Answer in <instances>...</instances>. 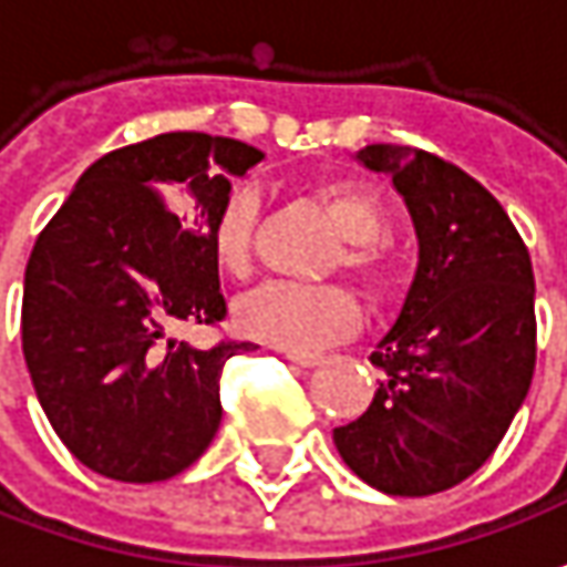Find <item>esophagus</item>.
<instances>
[{
	"mask_svg": "<svg viewBox=\"0 0 567 567\" xmlns=\"http://www.w3.org/2000/svg\"><path fill=\"white\" fill-rule=\"evenodd\" d=\"M287 360L299 365V369H316L321 357H316V353H287Z\"/></svg>",
	"mask_w": 567,
	"mask_h": 567,
	"instance_id": "esophagus-1",
	"label": "esophagus"
}]
</instances>
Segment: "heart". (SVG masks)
Listing matches in <instances>:
<instances>
[{
	"label": "heart",
	"instance_id": "1",
	"mask_svg": "<svg viewBox=\"0 0 567 567\" xmlns=\"http://www.w3.org/2000/svg\"><path fill=\"white\" fill-rule=\"evenodd\" d=\"M321 210L343 236L338 265L357 274L369 290H384L391 284V258L379 239L388 229V210L372 188L360 183H316L309 188ZM258 227V195L249 186H233L210 227V249L217 268L229 277H243L251 268V246ZM360 324V306L350 290L324 284H265L243 296L236 306V328L246 338L271 343L290 353H316Z\"/></svg>",
	"mask_w": 567,
	"mask_h": 567
}]
</instances>
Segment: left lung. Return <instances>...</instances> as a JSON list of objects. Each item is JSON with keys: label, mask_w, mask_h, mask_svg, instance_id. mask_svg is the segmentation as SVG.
I'll return each instance as SVG.
<instances>
[{"label": "left lung", "mask_w": 567, "mask_h": 567, "mask_svg": "<svg viewBox=\"0 0 567 567\" xmlns=\"http://www.w3.org/2000/svg\"><path fill=\"white\" fill-rule=\"evenodd\" d=\"M420 243L401 316L372 350L384 379L369 410L334 429L343 464L388 495L464 483L505 439L536 365L534 268L505 207L442 157L369 144Z\"/></svg>", "instance_id": "obj_1"}]
</instances>
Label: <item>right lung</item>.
Listing matches in <instances>:
<instances>
[{
	"label": "right lung",
	"mask_w": 567,
	"mask_h": 567,
	"mask_svg": "<svg viewBox=\"0 0 567 567\" xmlns=\"http://www.w3.org/2000/svg\"><path fill=\"white\" fill-rule=\"evenodd\" d=\"M258 147L166 132L91 164L37 236L21 347L62 445L100 476L161 483L220 425L224 362L251 343L192 347L179 324L227 316L210 227Z\"/></svg>",
	"instance_id": "1"
}]
</instances>
